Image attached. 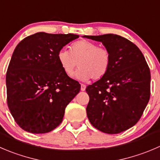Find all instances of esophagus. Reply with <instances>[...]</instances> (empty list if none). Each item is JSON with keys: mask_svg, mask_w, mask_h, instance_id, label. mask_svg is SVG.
<instances>
[{"mask_svg": "<svg viewBox=\"0 0 160 160\" xmlns=\"http://www.w3.org/2000/svg\"><path fill=\"white\" fill-rule=\"evenodd\" d=\"M85 89H86V86H85L84 84H83V83H81V85H80V90H81L82 91H85Z\"/></svg>", "mask_w": 160, "mask_h": 160, "instance_id": "esophagus-1", "label": "esophagus"}]
</instances>
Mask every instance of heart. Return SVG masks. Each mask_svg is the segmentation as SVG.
<instances>
[{
  "mask_svg": "<svg viewBox=\"0 0 160 160\" xmlns=\"http://www.w3.org/2000/svg\"><path fill=\"white\" fill-rule=\"evenodd\" d=\"M57 59L66 76L71 77L77 66L76 78L86 81L90 78L97 80L108 72L111 64V55L106 48L86 40L73 43L69 52L62 48L57 54Z\"/></svg>",
  "mask_w": 160,
  "mask_h": 160,
  "instance_id": "b5f03b06",
  "label": "heart"
}]
</instances>
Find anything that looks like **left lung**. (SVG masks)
I'll use <instances>...</instances> for the list:
<instances>
[{"label": "left lung", "mask_w": 160, "mask_h": 160, "mask_svg": "<svg viewBox=\"0 0 160 160\" xmlns=\"http://www.w3.org/2000/svg\"><path fill=\"white\" fill-rule=\"evenodd\" d=\"M102 42L111 55L107 73L86 91L87 115L91 124L106 134H119L140 119L150 98L151 74L140 49L116 35L83 36Z\"/></svg>", "instance_id": "obj_1"}]
</instances>
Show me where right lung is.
Segmentation results:
<instances>
[{
  "mask_svg": "<svg viewBox=\"0 0 160 160\" xmlns=\"http://www.w3.org/2000/svg\"><path fill=\"white\" fill-rule=\"evenodd\" d=\"M79 35L41 32L15 48L6 73L7 102L17 124L27 132L44 134L62 123L80 84L66 76L57 54Z\"/></svg>",
  "mask_w": 160,
  "mask_h": 160,
  "instance_id": "1",
  "label": "right lung"
}]
</instances>
